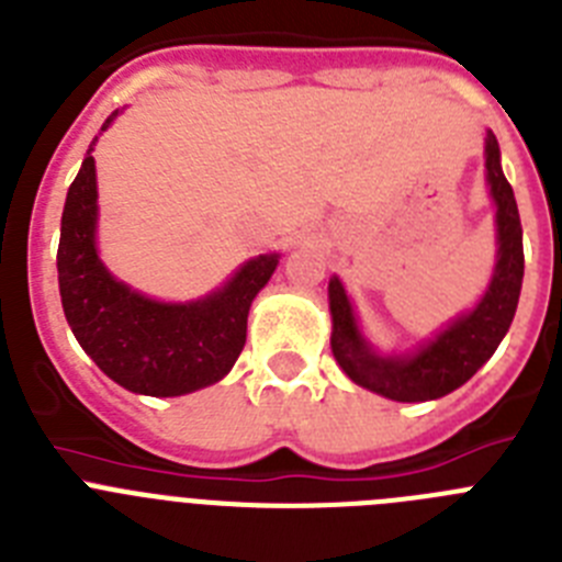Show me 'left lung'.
<instances>
[{
	"label": "left lung",
	"mask_w": 562,
	"mask_h": 562,
	"mask_svg": "<svg viewBox=\"0 0 562 562\" xmlns=\"http://www.w3.org/2000/svg\"><path fill=\"white\" fill-rule=\"evenodd\" d=\"M486 182L498 205V265L481 304L470 315L459 317L436 340L408 357H376L357 329L355 312L337 278L329 281L331 351L340 369L374 394L396 402L439 400L464 385L475 371L495 355L498 342L509 331L518 310L524 281V231L513 186L501 171V151L495 134H486Z\"/></svg>",
	"instance_id": "8db88e82"
}]
</instances>
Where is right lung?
<instances>
[{
	"mask_svg": "<svg viewBox=\"0 0 562 562\" xmlns=\"http://www.w3.org/2000/svg\"><path fill=\"white\" fill-rule=\"evenodd\" d=\"M95 157L89 146L67 191L56 256L64 315L81 349L134 394L180 396L220 382L245 349L247 312L276 272V252L247 261L231 284L202 301L160 304L109 276L95 250Z\"/></svg>",
	"mask_w": 562,
	"mask_h": 562,
	"instance_id": "right-lung-1",
	"label": "right lung"
}]
</instances>
